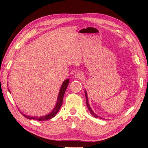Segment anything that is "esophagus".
Returning a JSON list of instances; mask_svg holds the SVG:
<instances>
[{
  "mask_svg": "<svg viewBox=\"0 0 148 148\" xmlns=\"http://www.w3.org/2000/svg\"><path fill=\"white\" fill-rule=\"evenodd\" d=\"M75 77L77 79H82L83 78V74L82 73H80V72H77L75 73V74L74 75Z\"/></svg>",
  "mask_w": 148,
  "mask_h": 148,
  "instance_id": "34e87169",
  "label": "esophagus"
}]
</instances>
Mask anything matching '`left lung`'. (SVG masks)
I'll list each match as a JSON object with an SVG mask.
<instances>
[{
  "instance_id": "8db88e82",
  "label": "left lung",
  "mask_w": 148,
  "mask_h": 148,
  "mask_svg": "<svg viewBox=\"0 0 148 148\" xmlns=\"http://www.w3.org/2000/svg\"><path fill=\"white\" fill-rule=\"evenodd\" d=\"M84 94H85V97H86V102L87 107H88V109L89 110V111H90V113L92 114V115L93 116H94V117H95V118H99V119H103L102 118H101V117H99V116H97L95 113H94V112H93V111H92V110L91 109V108H90V106H89V103H88V95H87V92H86V90H84Z\"/></svg>"
}]
</instances>
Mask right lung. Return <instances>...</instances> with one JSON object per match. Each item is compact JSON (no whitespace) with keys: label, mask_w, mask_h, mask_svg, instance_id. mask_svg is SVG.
I'll return each mask as SVG.
<instances>
[{"label":"right lung","mask_w":148,"mask_h":148,"mask_svg":"<svg viewBox=\"0 0 148 148\" xmlns=\"http://www.w3.org/2000/svg\"><path fill=\"white\" fill-rule=\"evenodd\" d=\"M69 79H66L65 80L63 83H62L61 88L59 90V95L58 97V101L57 103L56 104L55 107L54 108V109L52 110V112L47 114L45 116H41V117H38V116H36V117H32V116H27L25 114H23V113L21 112V113L23 114V116H24L25 118H26L27 119H34V120H36V121H47L49 120L51 118H53V117L56 116V114L58 113V112L59 111V109L60 108L62 105V102H63V98H64V96L65 94V92L66 91V89L67 88L68 85L69 84ZM10 91V90H8Z\"/></svg>","instance_id":"add662e5"}]
</instances>
